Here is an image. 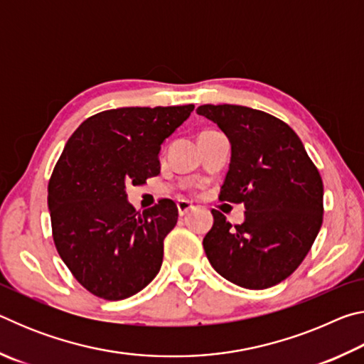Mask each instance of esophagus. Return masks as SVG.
I'll use <instances>...</instances> for the list:
<instances>
[{
    "label": "esophagus",
    "instance_id": "esophagus-1",
    "mask_svg": "<svg viewBox=\"0 0 364 364\" xmlns=\"http://www.w3.org/2000/svg\"><path fill=\"white\" fill-rule=\"evenodd\" d=\"M176 207H178V213H180V217H184V215H186L188 212H191L194 208V205L191 204L189 200H184V199L178 200L176 202Z\"/></svg>",
    "mask_w": 364,
    "mask_h": 364
}]
</instances>
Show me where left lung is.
Instances as JSON below:
<instances>
[{"label":"left lung","instance_id":"1","mask_svg":"<svg viewBox=\"0 0 364 364\" xmlns=\"http://www.w3.org/2000/svg\"><path fill=\"white\" fill-rule=\"evenodd\" d=\"M197 114L217 123L231 143V164L220 200L245 205L231 225L212 210L204 237L212 267L234 284L268 289L304 262L323 225V180L291 127L263 110L204 104Z\"/></svg>","mask_w":364,"mask_h":364}]
</instances>
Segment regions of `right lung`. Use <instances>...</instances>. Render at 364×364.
Segmentation results:
<instances>
[{"instance_id": "add662e5", "label": "right lung", "mask_w": 364, "mask_h": 364, "mask_svg": "<svg viewBox=\"0 0 364 364\" xmlns=\"http://www.w3.org/2000/svg\"><path fill=\"white\" fill-rule=\"evenodd\" d=\"M193 110L188 104L95 114L73 132L54 165L48 183L54 245L73 278L96 297H132L162 267L176 204L162 197L136 212L125 186L160 173V144Z\"/></svg>"}]
</instances>
